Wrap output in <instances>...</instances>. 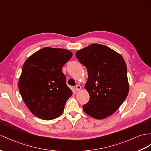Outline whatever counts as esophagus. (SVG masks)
Segmentation results:
<instances>
[{"mask_svg":"<svg viewBox=\"0 0 151 151\" xmlns=\"http://www.w3.org/2000/svg\"><path fill=\"white\" fill-rule=\"evenodd\" d=\"M81 89V86L80 85H79V84H77V85L76 86V91H79Z\"/></svg>","mask_w":151,"mask_h":151,"instance_id":"obj_1","label":"esophagus"}]
</instances>
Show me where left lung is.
<instances>
[{
	"instance_id": "left-lung-1",
	"label": "left lung",
	"mask_w": 151,
	"mask_h": 151,
	"mask_svg": "<svg viewBox=\"0 0 151 151\" xmlns=\"http://www.w3.org/2000/svg\"><path fill=\"white\" fill-rule=\"evenodd\" d=\"M76 58L87 69L85 88L90 100L84 111L96 119L115 113L129 92L127 66L120 54L109 47L92 44L78 50Z\"/></svg>"
}]
</instances>
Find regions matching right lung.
I'll list each match as a JSON object with an SVG mask.
<instances>
[{
	"mask_svg": "<svg viewBox=\"0 0 151 151\" xmlns=\"http://www.w3.org/2000/svg\"><path fill=\"white\" fill-rule=\"evenodd\" d=\"M70 51L45 47L25 61L18 83L22 97L32 113L43 120L57 118L72 95L62 67Z\"/></svg>",
	"mask_w": 151,
	"mask_h": 151,
	"instance_id": "obj_1",
	"label": "right lung"
}]
</instances>
